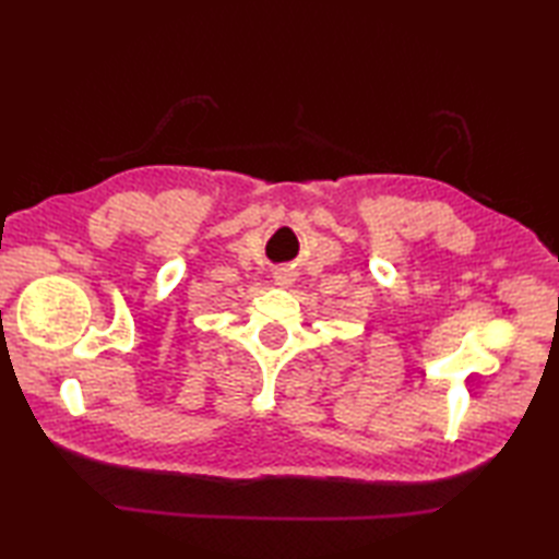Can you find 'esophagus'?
I'll use <instances>...</instances> for the list:
<instances>
[{"label": "esophagus", "instance_id": "1", "mask_svg": "<svg viewBox=\"0 0 559 559\" xmlns=\"http://www.w3.org/2000/svg\"><path fill=\"white\" fill-rule=\"evenodd\" d=\"M273 278H276L278 286H288V283H293V271L290 269H278L276 273H273Z\"/></svg>", "mask_w": 559, "mask_h": 559}]
</instances>
